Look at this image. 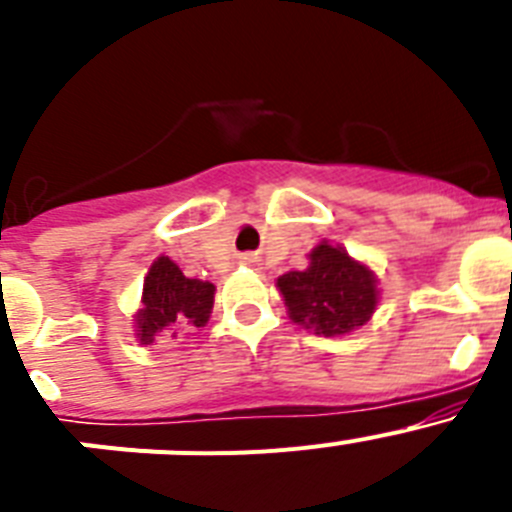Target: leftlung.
Segmentation results:
<instances>
[{"instance_id": "obj_1", "label": "left lung", "mask_w": 512, "mask_h": 512, "mask_svg": "<svg viewBox=\"0 0 512 512\" xmlns=\"http://www.w3.org/2000/svg\"><path fill=\"white\" fill-rule=\"evenodd\" d=\"M277 287L289 318L318 336H346L369 323L379 300L374 271L328 241L312 248L307 269L287 271Z\"/></svg>"}]
</instances>
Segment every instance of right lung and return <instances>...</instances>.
I'll use <instances>...</instances> for the list:
<instances>
[{
	"instance_id": "add662e5",
	"label": "right lung",
	"mask_w": 512,
	"mask_h": 512,
	"mask_svg": "<svg viewBox=\"0 0 512 512\" xmlns=\"http://www.w3.org/2000/svg\"><path fill=\"white\" fill-rule=\"evenodd\" d=\"M215 284L184 277L182 269L158 256L143 279V300L135 312V338L140 343L174 341L189 336L210 320Z\"/></svg>"
}]
</instances>
